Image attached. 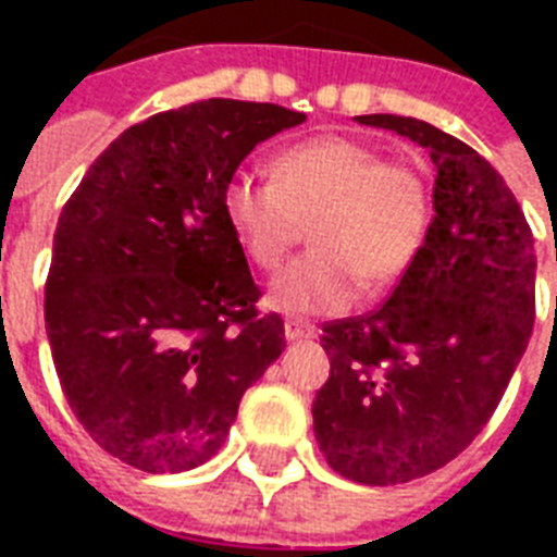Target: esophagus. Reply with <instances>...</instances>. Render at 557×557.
Returning a JSON list of instances; mask_svg holds the SVG:
<instances>
[{
    "label": "esophagus",
    "instance_id": "1",
    "mask_svg": "<svg viewBox=\"0 0 557 557\" xmlns=\"http://www.w3.org/2000/svg\"><path fill=\"white\" fill-rule=\"evenodd\" d=\"M283 332H286L288 341H309L314 338V326L304 321H286L283 323Z\"/></svg>",
    "mask_w": 557,
    "mask_h": 557
}]
</instances>
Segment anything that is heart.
<instances>
[{
    "label": "heart",
    "mask_w": 557,
    "mask_h": 557,
    "mask_svg": "<svg viewBox=\"0 0 557 557\" xmlns=\"http://www.w3.org/2000/svg\"><path fill=\"white\" fill-rule=\"evenodd\" d=\"M227 227L245 257L274 271L314 216V251L271 280L269 306L286 314H338L361 283L405 277L433 222V190L410 161L349 135H321L280 152L277 178L243 170L222 193Z\"/></svg>",
    "instance_id": "1"
}]
</instances>
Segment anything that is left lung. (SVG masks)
<instances>
[{"instance_id":"8db88e82","label":"left lung","mask_w":557,"mask_h":557,"mask_svg":"<svg viewBox=\"0 0 557 557\" xmlns=\"http://www.w3.org/2000/svg\"><path fill=\"white\" fill-rule=\"evenodd\" d=\"M358 124L405 135L436 168L422 253L370 314L323 323L330 379L314 440L341 476L410 483L474 442L535 323V239L503 176L454 135L401 115Z\"/></svg>"}]
</instances>
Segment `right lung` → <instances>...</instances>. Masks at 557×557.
I'll list each match as a JSON object with an SVG mask.
<instances>
[{"instance_id": "obj_1", "label": "right lung", "mask_w": 557, "mask_h": 557, "mask_svg": "<svg viewBox=\"0 0 557 557\" xmlns=\"http://www.w3.org/2000/svg\"><path fill=\"white\" fill-rule=\"evenodd\" d=\"M277 103L210 98L121 133L65 201L46 332L77 422L147 474L208 462L239 398L286 347L257 314L222 193L260 141L304 124Z\"/></svg>"}]
</instances>
